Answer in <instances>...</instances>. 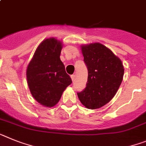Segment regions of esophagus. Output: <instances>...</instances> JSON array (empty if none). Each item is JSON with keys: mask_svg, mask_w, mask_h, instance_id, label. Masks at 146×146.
I'll list each match as a JSON object with an SVG mask.
<instances>
[{"mask_svg": "<svg viewBox=\"0 0 146 146\" xmlns=\"http://www.w3.org/2000/svg\"><path fill=\"white\" fill-rule=\"evenodd\" d=\"M71 78H72V81L74 82V80H75V74H72V75L71 76Z\"/></svg>", "mask_w": 146, "mask_h": 146, "instance_id": "esophagus-1", "label": "esophagus"}]
</instances>
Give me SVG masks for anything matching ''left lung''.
Masks as SVG:
<instances>
[{"label":"left lung","mask_w":146,"mask_h":146,"mask_svg":"<svg viewBox=\"0 0 146 146\" xmlns=\"http://www.w3.org/2000/svg\"><path fill=\"white\" fill-rule=\"evenodd\" d=\"M88 68L85 89L78 92L80 101L89 109H99L114 98L121 84L124 68L118 57L100 43L81 46Z\"/></svg>","instance_id":"obj_1"}]
</instances>
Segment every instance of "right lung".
I'll use <instances>...</instances> for the list:
<instances>
[{
  "mask_svg": "<svg viewBox=\"0 0 146 146\" xmlns=\"http://www.w3.org/2000/svg\"><path fill=\"white\" fill-rule=\"evenodd\" d=\"M62 42L54 37L44 40L37 46L27 69L29 88L40 104L53 107L63 91L72 83L60 60Z\"/></svg>",
  "mask_w": 146,
  "mask_h": 146,
  "instance_id": "right-lung-1",
  "label": "right lung"
}]
</instances>
